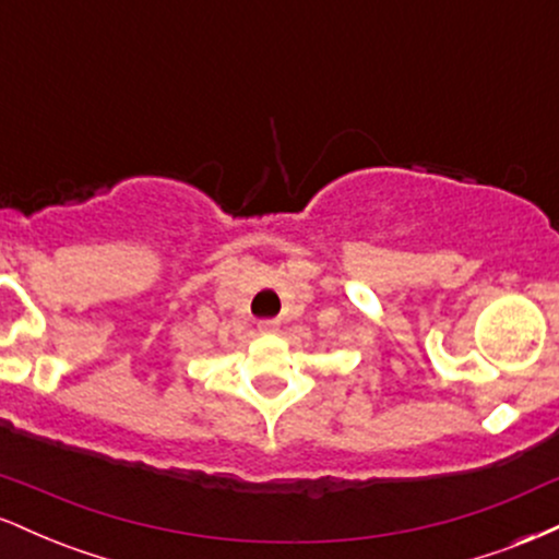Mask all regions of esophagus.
<instances>
[{
	"label": "esophagus",
	"mask_w": 559,
	"mask_h": 559,
	"mask_svg": "<svg viewBox=\"0 0 559 559\" xmlns=\"http://www.w3.org/2000/svg\"><path fill=\"white\" fill-rule=\"evenodd\" d=\"M278 320H260L258 323V331L260 333H273V331H278Z\"/></svg>",
	"instance_id": "1"
}]
</instances>
